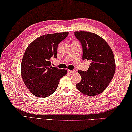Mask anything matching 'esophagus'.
<instances>
[{"instance_id":"34e87169","label":"esophagus","mask_w":132,"mask_h":132,"mask_svg":"<svg viewBox=\"0 0 132 132\" xmlns=\"http://www.w3.org/2000/svg\"><path fill=\"white\" fill-rule=\"evenodd\" d=\"M68 72L70 73H76V71L73 70H68Z\"/></svg>"}]
</instances>
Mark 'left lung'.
Returning <instances> with one entry per match:
<instances>
[{
    "instance_id": "left-lung-1",
    "label": "left lung",
    "mask_w": 132,
    "mask_h": 132,
    "mask_svg": "<svg viewBox=\"0 0 132 132\" xmlns=\"http://www.w3.org/2000/svg\"><path fill=\"white\" fill-rule=\"evenodd\" d=\"M82 47V60L90 61L87 71L78 70L81 81L76 84L79 91L87 96H96L106 89L113 78L116 63L113 52L105 40L95 33L75 32Z\"/></svg>"
}]
</instances>
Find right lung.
I'll return each instance as SVG.
<instances>
[{"label":"right lung","mask_w":132,"mask_h":132,"mask_svg":"<svg viewBox=\"0 0 132 132\" xmlns=\"http://www.w3.org/2000/svg\"><path fill=\"white\" fill-rule=\"evenodd\" d=\"M69 32L47 34L37 38L28 45L21 66V76L26 87L37 97L50 96L56 90L66 70L51 65L50 59L56 58L60 42Z\"/></svg>","instance_id":"right-lung-1"}]
</instances>
